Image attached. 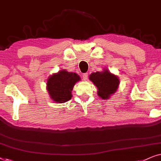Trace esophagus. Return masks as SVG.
I'll return each instance as SVG.
<instances>
[{
	"label": "esophagus",
	"mask_w": 161,
	"mask_h": 161,
	"mask_svg": "<svg viewBox=\"0 0 161 161\" xmlns=\"http://www.w3.org/2000/svg\"><path fill=\"white\" fill-rule=\"evenodd\" d=\"M87 77H88V74H87V73H85V74H82V78H83V79H84L85 81L87 80Z\"/></svg>",
	"instance_id": "34e87169"
}]
</instances>
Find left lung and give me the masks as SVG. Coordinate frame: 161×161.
Returning a JSON list of instances; mask_svg holds the SVG:
<instances>
[{"instance_id": "obj_1", "label": "left lung", "mask_w": 161, "mask_h": 161, "mask_svg": "<svg viewBox=\"0 0 161 161\" xmlns=\"http://www.w3.org/2000/svg\"><path fill=\"white\" fill-rule=\"evenodd\" d=\"M90 79L97 87L98 95L103 99L110 98L111 94L116 91L119 85V78L108 70L92 73L90 75Z\"/></svg>"}]
</instances>
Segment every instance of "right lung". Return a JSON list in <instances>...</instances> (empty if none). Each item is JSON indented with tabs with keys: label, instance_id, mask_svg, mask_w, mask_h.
<instances>
[{
	"label": "right lung",
	"instance_id": "1",
	"mask_svg": "<svg viewBox=\"0 0 161 161\" xmlns=\"http://www.w3.org/2000/svg\"><path fill=\"white\" fill-rule=\"evenodd\" d=\"M80 79L75 73L67 72L63 70L58 74H53L47 82L48 90L51 98L56 102L64 103L72 97L71 91L75 83Z\"/></svg>",
	"mask_w": 161,
	"mask_h": 161
}]
</instances>
